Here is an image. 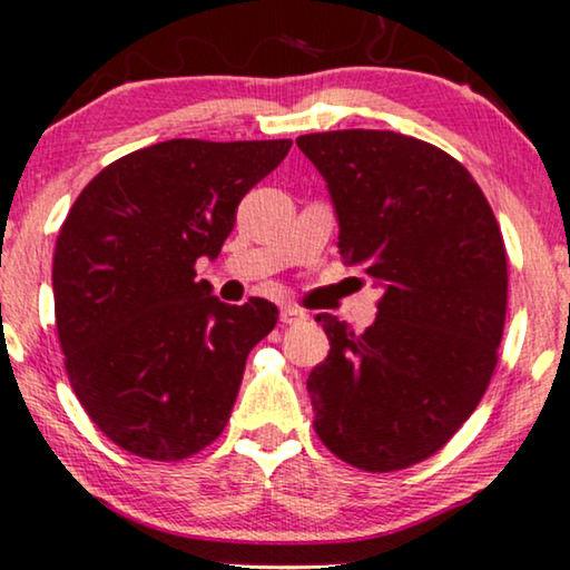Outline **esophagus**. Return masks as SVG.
Returning <instances> with one entry per match:
<instances>
[{
    "label": "esophagus",
    "mask_w": 570,
    "mask_h": 570,
    "mask_svg": "<svg viewBox=\"0 0 570 570\" xmlns=\"http://www.w3.org/2000/svg\"><path fill=\"white\" fill-rule=\"evenodd\" d=\"M279 321H283L285 326L303 324V321H305V313H303V311H298V308H291V305H287V308L279 311Z\"/></svg>",
    "instance_id": "1"
}]
</instances>
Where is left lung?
<instances>
[{
  "label": "left lung",
  "instance_id": "8db88e82",
  "mask_svg": "<svg viewBox=\"0 0 570 570\" xmlns=\"http://www.w3.org/2000/svg\"><path fill=\"white\" fill-rule=\"evenodd\" d=\"M324 177L340 254L383 287L362 334L316 321L328 357L308 393L321 442L354 468L387 473L434 455L483 399L507 318V249L463 164L393 130L295 138Z\"/></svg>",
  "mask_w": 570,
  "mask_h": 570
}]
</instances>
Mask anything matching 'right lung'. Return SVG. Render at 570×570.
<instances>
[{"instance_id":"1","label":"right lung","mask_w":570,"mask_h":570,"mask_svg":"<svg viewBox=\"0 0 570 570\" xmlns=\"http://www.w3.org/2000/svg\"><path fill=\"white\" fill-rule=\"evenodd\" d=\"M291 146L171 138L112 161L71 205L56 328L73 393L118 448L183 460L224 432L277 305L220 303L195 262L218 257L242 197Z\"/></svg>"}]
</instances>
